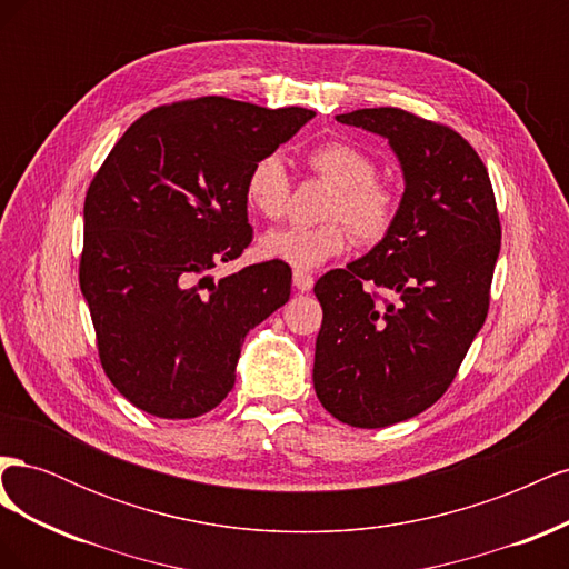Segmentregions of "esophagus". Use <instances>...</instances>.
<instances>
[{"instance_id":"esophagus-1","label":"esophagus","mask_w":569,"mask_h":569,"mask_svg":"<svg viewBox=\"0 0 569 569\" xmlns=\"http://www.w3.org/2000/svg\"><path fill=\"white\" fill-rule=\"evenodd\" d=\"M295 287L299 291H311L313 289V274H308L303 270H295Z\"/></svg>"}]
</instances>
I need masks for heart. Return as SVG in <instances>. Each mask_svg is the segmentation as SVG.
Instances as JSON below:
<instances>
[{"instance_id":"1","label":"heart","mask_w":569,"mask_h":569,"mask_svg":"<svg viewBox=\"0 0 569 569\" xmlns=\"http://www.w3.org/2000/svg\"><path fill=\"white\" fill-rule=\"evenodd\" d=\"M306 163L318 178L335 184L325 218L316 228L291 226L270 230L261 239L263 256L297 270H311L347 251L353 237L363 247L380 244L393 230L401 211L396 187L377 178V161L347 140H325L306 151ZM291 180L278 153L251 163L244 180L249 209L268 220L284 216Z\"/></svg>"}]
</instances>
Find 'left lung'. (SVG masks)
I'll return each instance as SVG.
<instances>
[{
	"instance_id": "1",
	"label": "left lung",
	"mask_w": 569,
	"mask_h": 569,
	"mask_svg": "<svg viewBox=\"0 0 569 569\" xmlns=\"http://www.w3.org/2000/svg\"><path fill=\"white\" fill-rule=\"evenodd\" d=\"M337 120L387 137L406 180L393 230L313 287L318 399L339 422L377 429L451 387L489 313L501 220L487 166L453 128L393 107Z\"/></svg>"
}]
</instances>
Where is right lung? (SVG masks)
<instances>
[{
	"label": "right lung",
	"mask_w": 569,
	"mask_h": 569,
	"mask_svg": "<svg viewBox=\"0 0 569 569\" xmlns=\"http://www.w3.org/2000/svg\"><path fill=\"white\" fill-rule=\"evenodd\" d=\"M316 116L199 97L151 109L120 137L84 197L80 289L111 385L149 416L189 420L234 387L251 327L287 303L282 261L218 282L251 244L244 180Z\"/></svg>",
	"instance_id": "right-lung-1"
}]
</instances>
